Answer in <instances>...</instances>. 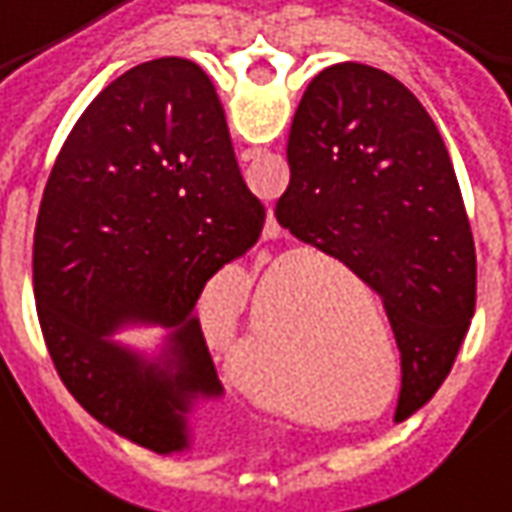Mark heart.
<instances>
[{"mask_svg": "<svg viewBox=\"0 0 512 512\" xmlns=\"http://www.w3.org/2000/svg\"><path fill=\"white\" fill-rule=\"evenodd\" d=\"M295 270L303 275L308 267L297 264ZM320 284L333 297H339V300L350 297V289H347V284L339 275H325V278H320ZM273 300L275 295L267 292V289H262V295L256 300V308H253V336H250V344L256 350V361H242L239 364V378L259 400L286 411V408H292V402L297 397V383L292 380V372H289V358H286L281 344H278V333L270 325ZM322 347L328 353L325 361L320 364L322 375H333L339 383H350L355 366H358L350 328L344 322H336L333 331H328V336L322 339Z\"/></svg>", "mask_w": 512, "mask_h": 512, "instance_id": "1", "label": "heart"}]
</instances>
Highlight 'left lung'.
Returning <instances> with one entry per match:
<instances>
[{"instance_id":"8db88e82","label":"left lung","mask_w":512,"mask_h":512,"mask_svg":"<svg viewBox=\"0 0 512 512\" xmlns=\"http://www.w3.org/2000/svg\"><path fill=\"white\" fill-rule=\"evenodd\" d=\"M286 157L292 179L275 217L380 295L402 358V422L444 383L477 306L474 237L447 146L402 82L339 63L303 93Z\"/></svg>"}]
</instances>
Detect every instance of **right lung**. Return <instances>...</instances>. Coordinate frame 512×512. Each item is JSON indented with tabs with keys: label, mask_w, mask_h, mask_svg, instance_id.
Listing matches in <instances>:
<instances>
[{
	"label": "right lung",
	"mask_w": 512,
	"mask_h": 512,
	"mask_svg": "<svg viewBox=\"0 0 512 512\" xmlns=\"http://www.w3.org/2000/svg\"><path fill=\"white\" fill-rule=\"evenodd\" d=\"M262 228L201 65L159 57L110 82L57 154L32 242L43 342L71 397L137 447H187L190 402L223 391L198 297ZM123 321L174 328L165 367L106 339Z\"/></svg>",
	"instance_id": "add662e5"
}]
</instances>
